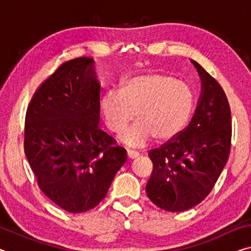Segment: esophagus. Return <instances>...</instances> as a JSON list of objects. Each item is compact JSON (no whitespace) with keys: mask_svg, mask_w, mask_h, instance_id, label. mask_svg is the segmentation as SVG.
Masks as SVG:
<instances>
[{"mask_svg":"<svg viewBox=\"0 0 251 251\" xmlns=\"http://www.w3.org/2000/svg\"><path fill=\"white\" fill-rule=\"evenodd\" d=\"M126 154H127V157H128V158H130V159L137 158V157L139 156L138 151H131V150H127Z\"/></svg>","mask_w":251,"mask_h":251,"instance_id":"34e87169","label":"esophagus"}]
</instances>
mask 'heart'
<instances>
[{"label": "heart", "instance_id": "b5f03b06", "mask_svg": "<svg viewBox=\"0 0 251 251\" xmlns=\"http://www.w3.org/2000/svg\"><path fill=\"white\" fill-rule=\"evenodd\" d=\"M194 106L189 85L158 72L136 75L120 91H106L100 104L104 124L114 134L122 133L136 113L138 122L122 135L130 146L145 145L151 137L158 142L174 138L188 124Z\"/></svg>", "mask_w": 251, "mask_h": 251}]
</instances>
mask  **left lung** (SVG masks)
<instances>
[{
    "instance_id": "8db88e82",
    "label": "left lung",
    "mask_w": 251,
    "mask_h": 251,
    "mask_svg": "<svg viewBox=\"0 0 251 251\" xmlns=\"http://www.w3.org/2000/svg\"><path fill=\"white\" fill-rule=\"evenodd\" d=\"M201 93L184 130L148 152L154 165L146 185L148 198L161 209L179 212L205 199L226 165L231 142V115L222 86L197 62Z\"/></svg>"
}]
</instances>
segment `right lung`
Segmentation results:
<instances>
[{
	"instance_id": "obj_1",
	"label": "right lung",
	"mask_w": 251,
	"mask_h": 251,
	"mask_svg": "<svg viewBox=\"0 0 251 251\" xmlns=\"http://www.w3.org/2000/svg\"><path fill=\"white\" fill-rule=\"evenodd\" d=\"M100 91L94 59H70L41 84L25 116V155L40 189L72 214L99 205L127 159L99 128Z\"/></svg>"
}]
</instances>
